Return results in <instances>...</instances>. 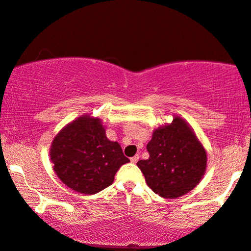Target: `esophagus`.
Wrapping results in <instances>:
<instances>
[{
	"label": "esophagus",
	"mask_w": 251,
	"mask_h": 251,
	"mask_svg": "<svg viewBox=\"0 0 251 251\" xmlns=\"http://www.w3.org/2000/svg\"><path fill=\"white\" fill-rule=\"evenodd\" d=\"M139 161V155H135V156L131 157V162L132 163H136Z\"/></svg>",
	"instance_id": "obj_1"
}]
</instances>
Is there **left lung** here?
Masks as SVG:
<instances>
[{
	"label": "left lung",
	"mask_w": 251,
	"mask_h": 251,
	"mask_svg": "<svg viewBox=\"0 0 251 251\" xmlns=\"http://www.w3.org/2000/svg\"><path fill=\"white\" fill-rule=\"evenodd\" d=\"M147 151L148 160H140L136 166L156 195L177 198L201 182L206 169V151L179 117H175L170 125L155 129Z\"/></svg>",
	"instance_id": "1"
}]
</instances>
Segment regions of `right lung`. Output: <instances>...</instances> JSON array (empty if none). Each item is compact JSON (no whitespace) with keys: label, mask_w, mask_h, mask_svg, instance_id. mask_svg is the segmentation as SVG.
Returning <instances> with one entry per match:
<instances>
[{"label":"right lung","mask_w":251,"mask_h":251,"mask_svg":"<svg viewBox=\"0 0 251 251\" xmlns=\"http://www.w3.org/2000/svg\"><path fill=\"white\" fill-rule=\"evenodd\" d=\"M50 155L62 183L84 195L110 186L119 168L129 162L118 142L106 138L100 119L88 116L74 120L55 136Z\"/></svg>","instance_id":"add662e5"}]
</instances>
